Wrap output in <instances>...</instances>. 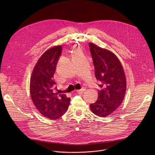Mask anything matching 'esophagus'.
<instances>
[{
  "mask_svg": "<svg viewBox=\"0 0 155 155\" xmlns=\"http://www.w3.org/2000/svg\"><path fill=\"white\" fill-rule=\"evenodd\" d=\"M86 91V89L84 87H83V88H82V89H81V90H77V92L78 93V94H83V92H84Z\"/></svg>",
  "mask_w": 155,
  "mask_h": 155,
  "instance_id": "obj_1",
  "label": "esophagus"
}]
</instances>
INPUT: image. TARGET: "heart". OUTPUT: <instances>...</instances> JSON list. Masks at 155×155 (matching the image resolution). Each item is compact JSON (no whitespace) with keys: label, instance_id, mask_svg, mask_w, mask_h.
<instances>
[{"label":"heart","instance_id":"b5f03b06","mask_svg":"<svg viewBox=\"0 0 155 155\" xmlns=\"http://www.w3.org/2000/svg\"><path fill=\"white\" fill-rule=\"evenodd\" d=\"M78 51H79V50H75L74 52H75V53H76V52H78Z\"/></svg>","mask_w":155,"mask_h":155}]
</instances>
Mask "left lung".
Instances as JSON below:
<instances>
[{
  "label": "left lung",
  "instance_id": "1",
  "mask_svg": "<svg viewBox=\"0 0 155 155\" xmlns=\"http://www.w3.org/2000/svg\"><path fill=\"white\" fill-rule=\"evenodd\" d=\"M95 68V75L100 81L97 101L90 105L91 112L100 117L113 114L121 104L126 91V79L117 56L108 50L90 43Z\"/></svg>",
  "mask_w": 155,
  "mask_h": 155
}]
</instances>
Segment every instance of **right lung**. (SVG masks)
<instances>
[{
  "label": "right lung",
  "instance_id": "obj_1",
  "mask_svg": "<svg viewBox=\"0 0 155 155\" xmlns=\"http://www.w3.org/2000/svg\"><path fill=\"white\" fill-rule=\"evenodd\" d=\"M62 52L57 45L47 50L37 61L30 80L32 101L40 114L50 120H56L67 112L71 98L64 94L54 93L56 82L54 74Z\"/></svg>",
  "mask_w": 155,
  "mask_h": 155
}]
</instances>
